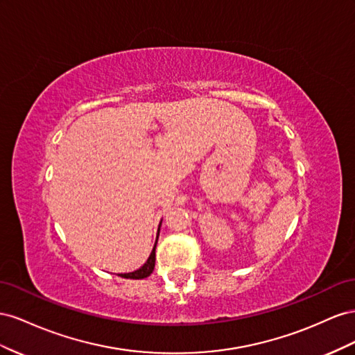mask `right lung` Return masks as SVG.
Returning a JSON list of instances; mask_svg holds the SVG:
<instances>
[{
	"label": "right lung",
	"mask_w": 355,
	"mask_h": 355,
	"mask_svg": "<svg viewBox=\"0 0 355 355\" xmlns=\"http://www.w3.org/2000/svg\"><path fill=\"white\" fill-rule=\"evenodd\" d=\"M156 242H157V239H156ZM155 251H156V245H155L153 251H151V254H150L148 260L144 263L143 268H139L138 270L130 272V273H120V277L130 278V279H141V278L148 277L150 273L153 272V269H155V260H156V252Z\"/></svg>",
	"instance_id": "1"
}]
</instances>
